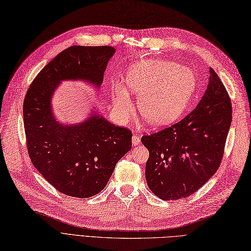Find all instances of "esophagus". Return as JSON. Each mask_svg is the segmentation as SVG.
<instances>
[{
  "label": "esophagus",
  "mask_w": 251,
  "mask_h": 251,
  "mask_svg": "<svg viewBox=\"0 0 251 251\" xmlns=\"http://www.w3.org/2000/svg\"><path fill=\"white\" fill-rule=\"evenodd\" d=\"M141 143V139L140 136L137 134H133L132 135V144L134 145V146H136V145H139Z\"/></svg>",
  "instance_id": "1"
}]
</instances>
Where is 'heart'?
Here are the masks:
<instances>
[{
  "label": "heart",
  "instance_id": "b5f03b06",
  "mask_svg": "<svg viewBox=\"0 0 251 251\" xmlns=\"http://www.w3.org/2000/svg\"><path fill=\"white\" fill-rule=\"evenodd\" d=\"M126 87L139 97V109L144 119L151 125L163 126L183 115L196 92L197 78L191 69L176 62L146 59L129 69ZM126 90L120 82L111 88L114 109L123 122L130 119L134 110Z\"/></svg>",
  "mask_w": 251,
  "mask_h": 251
}]
</instances>
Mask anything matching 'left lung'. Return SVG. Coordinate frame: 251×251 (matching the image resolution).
I'll use <instances>...</instances> for the list:
<instances>
[{
    "label": "left lung",
    "instance_id": "left-lung-1",
    "mask_svg": "<svg viewBox=\"0 0 251 251\" xmlns=\"http://www.w3.org/2000/svg\"><path fill=\"white\" fill-rule=\"evenodd\" d=\"M231 114L228 93L209 68L207 88L196 108L178 123L142 137L149 150L145 175L155 196L177 200L207 182L221 164Z\"/></svg>",
    "mask_w": 251,
    "mask_h": 251
}]
</instances>
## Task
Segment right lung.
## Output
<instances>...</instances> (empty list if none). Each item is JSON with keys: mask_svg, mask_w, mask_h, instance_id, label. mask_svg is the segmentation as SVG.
Here are the masks:
<instances>
[{"mask_svg": "<svg viewBox=\"0 0 251 251\" xmlns=\"http://www.w3.org/2000/svg\"><path fill=\"white\" fill-rule=\"evenodd\" d=\"M116 50L109 46H73L38 73L23 106L27 148L32 164L64 195L88 198L100 193L118 161L131 149L132 132L91 114L84 122L63 125L51 100L64 80H83L99 88Z\"/></svg>", "mask_w": 251, "mask_h": 251, "instance_id": "1", "label": "right lung"}]
</instances>
